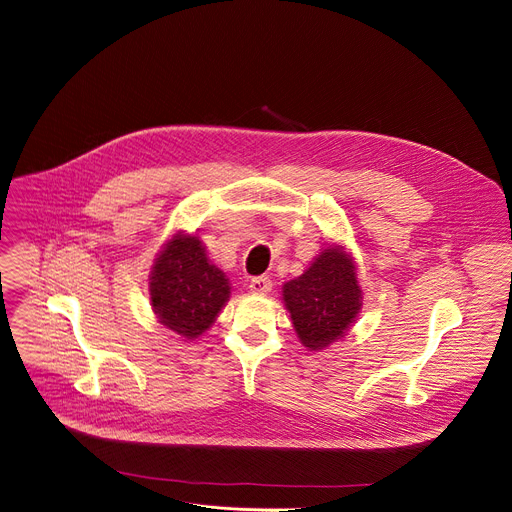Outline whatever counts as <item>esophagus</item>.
<instances>
[{"instance_id": "1", "label": "esophagus", "mask_w": 512, "mask_h": 512, "mask_svg": "<svg viewBox=\"0 0 512 512\" xmlns=\"http://www.w3.org/2000/svg\"><path fill=\"white\" fill-rule=\"evenodd\" d=\"M249 289L253 291V294H257V296H265V294H269V291H271V279L265 277V275L255 277V279H251Z\"/></svg>"}]
</instances>
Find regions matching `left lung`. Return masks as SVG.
<instances>
[{"label":"left lung","instance_id":"1","mask_svg":"<svg viewBox=\"0 0 512 512\" xmlns=\"http://www.w3.org/2000/svg\"><path fill=\"white\" fill-rule=\"evenodd\" d=\"M281 298L308 350H324L342 340L362 310L352 253L328 243L300 277L283 283Z\"/></svg>","mask_w":512,"mask_h":512}]
</instances>
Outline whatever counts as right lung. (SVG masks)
Segmentation results:
<instances>
[{
	"mask_svg": "<svg viewBox=\"0 0 512 512\" xmlns=\"http://www.w3.org/2000/svg\"><path fill=\"white\" fill-rule=\"evenodd\" d=\"M229 298V277L208 259L200 237L176 231L150 271V304L158 322L182 340H196Z\"/></svg>",
	"mask_w": 512,
	"mask_h": 512,
	"instance_id": "add662e5",
	"label": "right lung"
}]
</instances>
